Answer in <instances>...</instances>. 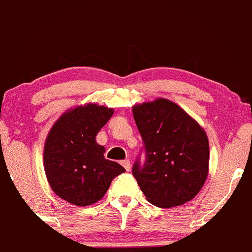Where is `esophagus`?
Returning a JSON list of instances; mask_svg holds the SVG:
<instances>
[{"instance_id":"obj_1","label":"esophagus","mask_w":252,"mask_h":252,"mask_svg":"<svg viewBox=\"0 0 252 252\" xmlns=\"http://www.w3.org/2000/svg\"><path fill=\"white\" fill-rule=\"evenodd\" d=\"M121 163H122V166H124V167L126 168V170H127V171H130V170H131L130 160H124Z\"/></svg>"}]
</instances>
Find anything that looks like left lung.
I'll return each instance as SVG.
<instances>
[{"label":"left lung","instance_id":"8db88e82","mask_svg":"<svg viewBox=\"0 0 252 252\" xmlns=\"http://www.w3.org/2000/svg\"><path fill=\"white\" fill-rule=\"evenodd\" d=\"M133 119L144 141L132 175L150 204L179 206L198 193L209 172V140L204 128L165 98L135 105Z\"/></svg>","mask_w":252,"mask_h":252}]
</instances>
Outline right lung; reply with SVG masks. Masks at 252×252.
<instances>
[{
    "label": "right lung",
    "mask_w": 252,
    "mask_h": 252,
    "mask_svg": "<svg viewBox=\"0 0 252 252\" xmlns=\"http://www.w3.org/2000/svg\"><path fill=\"white\" fill-rule=\"evenodd\" d=\"M114 115L112 108L89 103L64 112L48 132L43 150L46 177L54 192L67 202L87 206L97 202L111 181L125 172L106 160L96 135Z\"/></svg>",
    "instance_id": "right-lung-1"
}]
</instances>
